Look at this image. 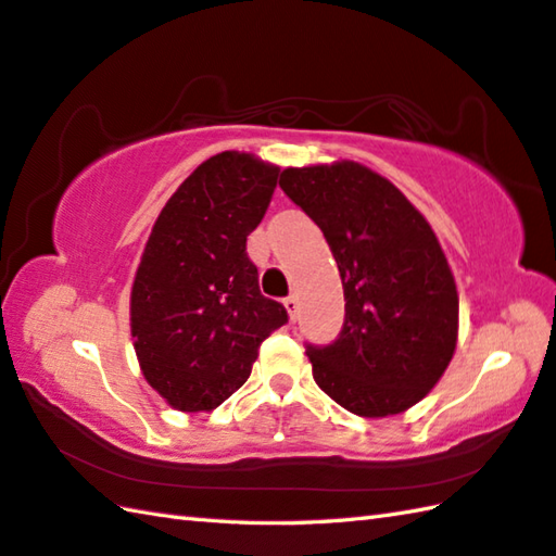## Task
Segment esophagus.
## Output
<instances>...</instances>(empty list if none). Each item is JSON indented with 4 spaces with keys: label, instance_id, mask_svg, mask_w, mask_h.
<instances>
[{
    "label": "esophagus",
    "instance_id": "esophagus-1",
    "mask_svg": "<svg viewBox=\"0 0 556 556\" xmlns=\"http://www.w3.org/2000/svg\"><path fill=\"white\" fill-rule=\"evenodd\" d=\"M282 304H286V309H288V314H290V319H294V316H298V309H300V300H298V294H290V298L282 300Z\"/></svg>",
    "mask_w": 556,
    "mask_h": 556
}]
</instances>
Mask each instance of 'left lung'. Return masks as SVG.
<instances>
[{"mask_svg":"<svg viewBox=\"0 0 556 556\" xmlns=\"http://www.w3.org/2000/svg\"><path fill=\"white\" fill-rule=\"evenodd\" d=\"M280 189L319 225L343 280L341 336L307 348L314 381L359 417L405 413L444 377L458 341L456 280L432 225L355 161L288 167Z\"/></svg>","mask_w":556,"mask_h":556,"instance_id":"left-lung-1","label":"left lung"}]
</instances>
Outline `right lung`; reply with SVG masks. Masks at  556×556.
Returning a JSON list of instances; mask_svg holds the SVG:
<instances>
[{"instance_id":"right-lung-1","label":"right lung","mask_w":556,"mask_h":556,"mask_svg":"<svg viewBox=\"0 0 556 556\" xmlns=\"http://www.w3.org/2000/svg\"><path fill=\"white\" fill-rule=\"evenodd\" d=\"M278 173L252 153L213 155L167 199L149 235L131 286V338L146 381L175 410L208 413L228 401L258 345L288 321L247 256Z\"/></svg>"}]
</instances>
